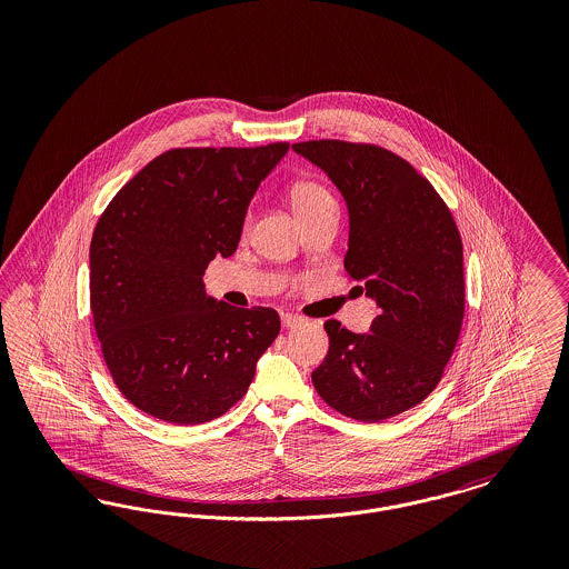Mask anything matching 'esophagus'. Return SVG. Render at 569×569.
<instances>
[{
  "mask_svg": "<svg viewBox=\"0 0 569 569\" xmlns=\"http://www.w3.org/2000/svg\"><path fill=\"white\" fill-rule=\"evenodd\" d=\"M305 320L302 318H298V316H292V313H281V325L283 328H297V326L302 325Z\"/></svg>",
  "mask_w": 569,
  "mask_h": 569,
  "instance_id": "34e87169",
  "label": "esophagus"
}]
</instances>
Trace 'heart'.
Returning <instances> with one entry per match:
<instances>
[{"label": "heart", "instance_id": "b5f03b06", "mask_svg": "<svg viewBox=\"0 0 569 569\" xmlns=\"http://www.w3.org/2000/svg\"><path fill=\"white\" fill-rule=\"evenodd\" d=\"M290 200H292V207H295V213L298 217L307 216L311 211H318V209H322L326 204H332L330 193L322 186L313 183V181H300V183H297L292 191H290Z\"/></svg>", "mask_w": 569, "mask_h": 569}]
</instances>
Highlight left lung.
<instances>
[{"instance_id": "left-lung-1", "label": "left lung", "mask_w": 569, "mask_h": 569, "mask_svg": "<svg viewBox=\"0 0 569 569\" xmlns=\"http://www.w3.org/2000/svg\"><path fill=\"white\" fill-rule=\"evenodd\" d=\"M341 191L350 237L346 271L379 307L369 332L337 320L325 362L311 373L339 413L379 422L427 399L459 339L465 313L462 243L433 186L403 158L373 144H292Z\"/></svg>"}]
</instances>
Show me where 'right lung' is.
Returning <instances> with one entry per match:
<instances>
[{
    "instance_id": "right-lung-1",
    "label": "right lung",
    "mask_w": 569,
    "mask_h": 569,
    "mask_svg": "<svg viewBox=\"0 0 569 569\" xmlns=\"http://www.w3.org/2000/svg\"><path fill=\"white\" fill-rule=\"evenodd\" d=\"M288 149L166 151L100 217L89 249L93 325L110 376L140 411L202 425L247 392L279 316L209 297L202 277L237 251L249 202Z\"/></svg>"
}]
</instances>
